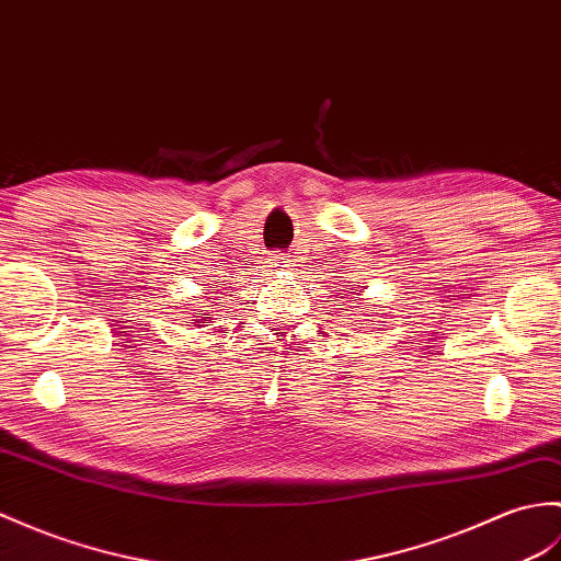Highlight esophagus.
Listing matches in <instances>:
<instances>
[{
    "mask_svg": "<svg viewBox=\"0 0 561 561\" xmlns=\"http://www.w3.org/2000/svg\"><path fill=\"white\" fill-rule=\"evenodd\" d=\"M270 267L284 272V270H291L294 267V257L291 255H272L270 260Z\"/></svg>",
    "mask_w": 561,
    "mask_h": 561,
    "instance_id": "1",
    "label": "esophagus"
}]
</instances>
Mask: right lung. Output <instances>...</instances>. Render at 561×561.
Instances as JSON below:
<instances>
[{
	"label": "right lung",
	"instance_id": "1",
	"mask_svg": "<svg viewBox=\"0 0 561 561\" xmlns=\"http://www.w3.org/2000/svg\"><path fill=\"white\" fill-rule=\"evenodd\" d=\"M203 316H205V312H203V310H198V312H195L193 318H201V320H203ZM201 320H195V322H201Z\"/></svg>",
	"mask_w": 561,
	"mask_h": 561
}]
</instances>
